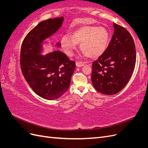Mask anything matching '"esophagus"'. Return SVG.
<instances>
[{"mask_svg": "<svg viewBox=\"0 0 148 148\" xmlns=\"http://www.w3.org/2000/svg\"><path fill=\"white\" fill-rule=\"evenodd\" d=\"M84 64H85V63H84V62H76V66H77V67H82Z\"/></svg>", "mask_w": 148, "mask_h": 148, "instance_id": "esophagus-1", "label": "esophagus"}]
</instances>
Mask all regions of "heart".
Wrapping results in <instances>:
<instances>
[{
    "mask_svg": "<svg viewBox=\"0 0 148 148\" xmlns=\"http://www.w3.org/2000/svg\"><path fill=\"white\" fill-rule=\"evenodd\" d=\"M110 34L102 26L84 25L75 30L71 36L64 35L61 39V45L66 55L71 57L77 49V44L86 56L97 58L106 51L109 42Z\"/></svg>",
    "mask_w": 148,
    "mask_h": 148,
    "instance_id": "heart-1",
    "label": "heart"
}]
</instances>
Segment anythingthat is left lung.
Returning <instances> with one entry per match:
<instances>
[{"mask_svg": "<svg viewBox=\"0 0 148 148\" xmlns=\"http://www.w3.org/2000/svg\"><path fill=\"white\" fill-rule=\"evenodd\" d=\"M114 34L106 51L92 64L91 82L106 95L120 92L130 79L136 63L135 46L131 34L113 23Z\"/></svg>", "mask_w": 148, "mask_h": 148, "instance_id": "left-lung-1", "label": "left lung"}]
</instances>
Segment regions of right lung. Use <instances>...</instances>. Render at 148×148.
<instances>
[{"instance_id": "right-lung-1", "label": "right lung", "mask_w": 148, "mask_h": 148, "mask_svg": "<svg viewBox=\"0 0 148 148\" xmlns=\"http://www.w3.org/2000/svg\"><path fill=\"white\" fill-rule=\"evenodd\" d=\"M64 20L60 16L40 22L26 35L21 45L22 73L33 91L47 100L58 99L68 90L75 69V62L60 51L42 54L44 45L49 44L46 40L59 30ZM55 46L60 47V42Z\"/></svg>"}]
</instances>
